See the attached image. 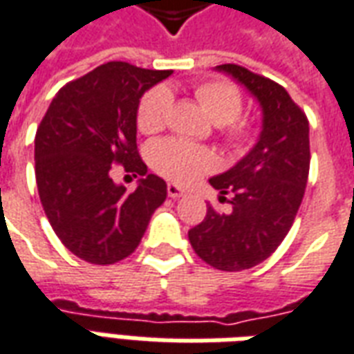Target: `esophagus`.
<instances>
[{
    "label": "esophagus",
    "instance_id": "1",
    "mask_svg": "<svg viewBox=\"0 0 354 354\" xmlns=\"http://www.w3.org/2000/svg\"><path fill=\"white\" fill-rule=\"evenodd\" d=\"M167 193H169V197H172V199H178V197L184 195V189L176 184H169L167 185Z\"/></svg>",
    "mask_w": 354,
    "mask_h": 354
}]
</instances>
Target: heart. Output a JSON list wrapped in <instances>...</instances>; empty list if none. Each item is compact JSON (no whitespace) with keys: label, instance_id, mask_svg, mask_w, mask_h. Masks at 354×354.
Instances as JSON below:
<instances>
[{"label":"heart","instance_id":"heart-1","mask_svg":"<svg viewBox=\"0 0 354 354\" xmlns=\"http://www.w3.org/2000/svg\"><path fill=\"white\" fill-rule=\"evenodd\" d=\"M197 98L216 124H222L223 142L233 151H246L256 140V124L243 119V94L230 81H207L195 88ZM172 108V94L167 87L149 88L138 104L136 124L140 132L153 134L167 124ZM149 161L161 176L176 184H192L203 174L214 170L216 159L210 149L178 138L155 142Z\"/></svg>","mask_w":354,"mask_h":354}]
</instances>
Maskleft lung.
Segmentation results:
<instances>
[{
    "instance_id": "obj_1",
    "label": "left lung",
    "mask_w": 354,
    "mask_h": 354,
    "mask_svg": "<svg viewBox=\"0 0 354 354\" xmlns=\"http://www.w3.org/2000/svg\"><path fill=\"white\" fill-rule=\"evenodd\" d=\"M258 98L263 131L245 159L210 185L225 195L231 212L212 205L187 237L201 260L220 271H243L267 260L296 220L309 176V121L286 88L237 64L218 66Z\"/></svg>"
}]
</instances>
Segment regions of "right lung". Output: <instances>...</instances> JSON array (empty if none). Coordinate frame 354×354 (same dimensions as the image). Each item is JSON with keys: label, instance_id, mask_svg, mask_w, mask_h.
Segmentation results:
<instances>
[{"label": "right lung", "instance_id": "add662e5", "mask_svg": "<svg viewBox=\"0 0 354 354\" xmlns=\"http://www.w3.org/2000/svg\"><path fill=\"white\" fill-rule=\"evenodd\" d=\"M170 70L108 62L66 83L35 132V182L50 227L81 260L109 266L131 256L167 184L147 174L136 147L142 94ZM115 164L142 176L127 192L109 174Z\"/></svg>", "mask_w": 354, "mask_h": 354}]
</instances>
